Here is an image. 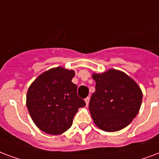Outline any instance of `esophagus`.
Here are the masks:
<instances>
[{
  "label": "esophagus",
  "mask_w": 159,
  "mask_h": 159,
  "mask_svg": "<svg viewBox=\"0 0 159 159\" xmlns=\"http://www.w3.org/2000/svg\"><path fill=\"white\" fill-rule=\"evenodd\" d=\"M89 101H90V98H88V97L85 99V102H86V105H87V106L89 104Z\"/></svg>",
  "instance_id": "1"
}]
</instances>
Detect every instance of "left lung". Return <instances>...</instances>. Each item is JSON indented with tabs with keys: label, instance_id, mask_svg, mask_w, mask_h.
I'll return each mask as SVG.
<instances>
[{
	"label": "left lung",
	"instance_id": "1",
	"mask_svg": "<svg viewBox=\"0 0 159 159\" xmlns=\"http://www.w3.org/2000/svg\"><path fill=\"white\" fill-rule=\"evenodd\" d=\"M93 78L96 90L91 97L89 111L96 126L105 132L126 128L140 110V87L125 72L113 68L93 73Z\"/></svg>",
	"mask_w": 159,
	"mask_h": 159
}]
</instances>
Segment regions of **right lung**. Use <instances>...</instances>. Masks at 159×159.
I'll use <instances>...</instances> for the list:
<instances>
[{
	"mask_svg": "<svg viewBox=\"0 0 159 159\" xmlns=\"http://www.w3.org/2000/svg\"><path fill=\"white\" fill-rule=\"evenodd\" d=\"M74 76L73 70L57 66L42 72L30 85L26 107L42 132L51 135L63 133L71 128L78 108L86 105L71 82Z\"/></svg>",
	"mask_w": 159,
	"mask_h": 159,
	"instance_id": "right-lung-1",
	"label": "right lung"
}]
</instances>
